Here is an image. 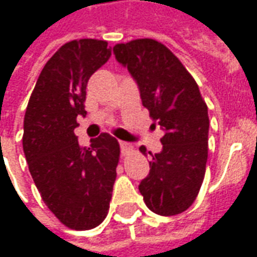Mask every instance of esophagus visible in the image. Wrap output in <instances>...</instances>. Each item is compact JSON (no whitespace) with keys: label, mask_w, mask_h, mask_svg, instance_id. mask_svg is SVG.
<instances>
[{"label":"esophagus","mask_w":257,"mask_h":257,"mask_svg":"<svg viewBox=\"0 0 257 257\" xmlns=\"http://www.w3.org/2000/svg\"><path fill=\"white\" fill-rule=\"evenodd\" d=\"M119 149H121L122 154H126L129 150H132V146L126 143V142H119Z\"/></svg>","instance_id":"34e87169"}]
</instances>
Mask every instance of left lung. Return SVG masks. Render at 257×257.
Instances as JSON below:
<instances>
[{
  "instance_id": "8db88e82",
  "label": "left lung",
  "mask_w": 257,
  "mask_h": 257,
  "mask_svg": "<svg viewBox=\"0 0 257 257\" xmlns=\"http://www.w3.org/2000/svg\"><path fill=\"white\" fill-rule=\"evenodd\" d=\"M117 62L128 68L142 104L160 126L162 150L151 154L150 172L139 184L154 213L173 216L189 209L198 195L208 160L209 117L199 88L165 45L150 38L118 44ZM147 154L145 146L140 147Z\"/></svg>"
}]
</instances>
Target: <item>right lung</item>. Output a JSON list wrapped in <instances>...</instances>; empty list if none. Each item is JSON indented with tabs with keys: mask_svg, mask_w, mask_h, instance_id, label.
<instances>
[{
	"mask_svg": "<svg viewBox=\"0 0 257 257\" xmlns=\"http://www.w3.org/2000/svg\"><path fill=\"white\" fill-rule=\"evenodd\" d=\"M111 56L106 41L64 44L37 79L25 114L23 151L31 178L49 210L73 230L104 220L117 178L119 145L108 134L78 143L77 117H85L86 84Z\"/></svg>",
	"mask_w": 257,
	"mask_h": 257,
	"instance_id": "right-lung-1",
	"label": "right lung"
}]
</instances>
